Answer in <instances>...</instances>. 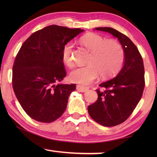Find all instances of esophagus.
I'll use <instances>...</instances> for the list:
<instances>
[{
    "mask_svg": "<svg viewBox=\"0 0 157 157\" xmlns=\"http://www.w3.org/2000/svg\"><path fill=\"white\" fill-rule=\"evenodd\" d=\"M76 89L78 91H80V92H86L89 90V88L88 87H85V86H81V85H77V87Z\"/></svg>",
    "mask_w": 157,
    "mask_h": 157,
    "instance_id": "esophagus-1",
    "label": "esophagus"
}]
</instances>
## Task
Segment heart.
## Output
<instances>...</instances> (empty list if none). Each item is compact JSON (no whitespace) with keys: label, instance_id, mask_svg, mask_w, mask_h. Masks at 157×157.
Masks as SVG:
<instances>
[{"label":"heart","instance_id":"b5f03b06","mask_svg":"<svg viewBox=\"0 0 157 157\" xmlns=\"http://www.w3.org/2000/svg\"><path fill=\"white\" fill-rule=\"evenodd\" d=\"M80 42L91 52L87 61L88 65L78 67L70 73L72 82L89 85L96 79L99 74L107 78L120 71L124 62V50L118 41L107 39L95 33H88L80 39ZM62 58L66 65L73 66V44L68 43L63 47Z\"/></svg>","mask_w":157,"mask_h":157}]
</instances>
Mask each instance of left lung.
<instances>
[{"instance_id": "obj_1", "label": "left lung", "mask_w": 157, "mask_h": 157, "mask_svg": "<svg viewBox=\"0 0 157 157\" xmlns=\"http://www.w3.org/2000/svg\"><path fill=\"white\" fill-rule=\"evenodd\" d=\"M95 30L118 38L124 50L123 68L115 78L99 84L106 89H97V101L88 107L89 115L95 122L113 127L125 121L139 102L145 87L144 66L137 47L126 35L108 27Z\"/></svg>"}]
</instances>
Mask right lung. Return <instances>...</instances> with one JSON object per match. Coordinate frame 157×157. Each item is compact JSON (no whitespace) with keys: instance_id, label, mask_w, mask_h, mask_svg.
I'll return each mask as SVG.
<instances>
[{"instance_id":"obj_1","label":"right lung","mask_w":157,"mask_h":157,"mask_svg":"<svg viewBox=\"0 0 157 157\" xmlns=\"http://www.w3.org/2000/svg\"><path fill=\"white\" fill-rule=\"evenodd\" d=\"M84 30L52 25L34 33L21 46L12 70V86L26 113L41 123L62 115L76 85L60 83L66 75L62 50Z\"/></svg>"}]
</instances>
